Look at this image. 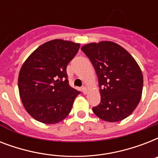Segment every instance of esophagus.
Returning a JSON list of instances; mask_svg holds the SVG:
<instances>
[{
  "label": "esophagus",
  "instance_id": "1",
  "mask_svg": "<svg viewBox=\"0 0 158 158\" xmlns=\"http://www.w3.org/2000/svg\"><path fill=\"white\" fill-rule=\"evenodd\" d=\"M82 91H83V94H86L87 93H88V91H87V88L85 86H84L83 88H82Z\"/></svg>",
  "mask_w": 158,
  "mask_h": 158
}]
</instances>
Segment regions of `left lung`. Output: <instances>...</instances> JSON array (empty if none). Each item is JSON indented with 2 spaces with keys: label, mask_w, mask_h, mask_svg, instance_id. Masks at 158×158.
Instances as JSON below:
<instances>
[{
  "label": "left lung",
  "mask_w": 158,
  "mask_h": 158,
  "mask_svg": "<svg viewBox=\"0 0 158 158\" xmlns=\"http://www.w3.org/2000/svg\"><path fill=\"white\" fill-rule=\"evenodd\" d=\"M98 78L101 102L94 114L108 122L128 117L141 99L143 74L134 57L113 42L89 43L81 48Z\"/></svg>",
  "instance_id": "1"
}]
</instances>
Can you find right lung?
I'll return each instance as SVG.
<instances>
[{"instance_id": "right-lung-1", "label": "right lung", "mask_w": 158, "mask_h": 158, "mask_svg": "<svg viewBox=\"0 0 158 158\" xmlns=\"http://www.w3.org/2000/svg\"><path fill=\"white\" fill-rule=\"evenodd\" d=\"M79 43L55 39L38 47L19 74V96L35 120L56 124L64 120L80 92L69 86L66 67L79 49Z\"/></svg>"}]
</instances>
